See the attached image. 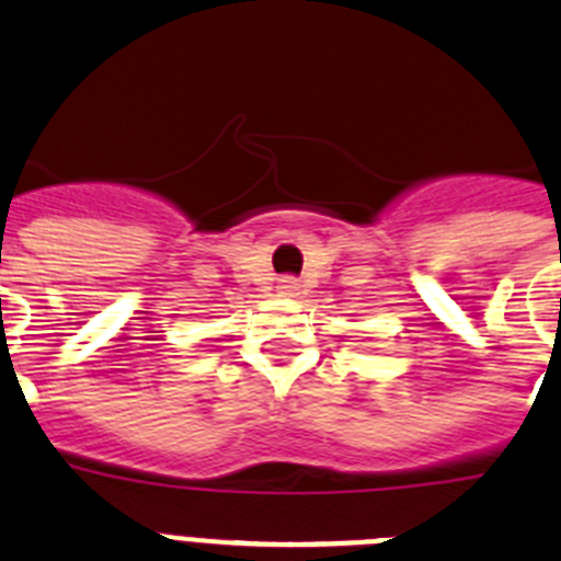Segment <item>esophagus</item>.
<instances>
[{"label":"esophagus","instance_id":"34e87169","mask_svg":"<svg viewBox=\"0 0 561 561\" xmlns=\"http://www.w3.org/2000/svg\"><path fill=\"white\" fill-rule=\"evenodd\" d=\"M276 287H279L282 296H296L299 294V279H294V276H282Z\"/></svg>","mask_w":561,"mask_h":561}]
</instances>
